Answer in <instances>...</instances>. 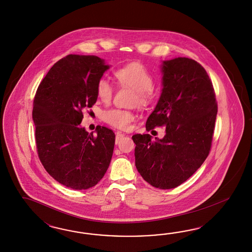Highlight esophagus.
<instances>
[{
	"instance_id": "34e87169",
	"label": "esophagus",
	"mask_w": 252,
	"mask_h": 252,
	"mask_svg": "<svg viewBox=\"0 0 252 252\" xmlns=\"http://www.w3.org/2000/svg\"><path fill=\"white\" fill-rule=\"evenodd\" d=\"M124 136H126V134H124L122 132H117V133H116V136H115V142L118 143V141H119Z\"/></svg>"
}]
</instances>
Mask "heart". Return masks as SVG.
<instances>
[{"label":"heart","instance_id":"b5f03b06","mask_svg":"<svg viewBox=\"0 0 252 252\" xmlns=\"http://www.w3.org/2000/svg\"><path fill=\"white\" fill-rule=\"evenodd\" d=\"M115 75L120 84L128 86L136 91L137 97L135 99L138 104L145 105L148 103L151 99L154 80L152 73L145 65L137 62L130 63L118 69ZM96 93L100 100L108 102L113 97L114 87L106 78H100L96 85ZM102 118L115 127L126 129L134 120V115L126 110L112 109L105 111Z\"/></svg>","mask_w":252,"mask_h":252}]
</instances>
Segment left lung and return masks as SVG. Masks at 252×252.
Returning <instances> with one entry per match:
<instances>
[{"mask_svg": "<svg viewBox=\"0 0 252 252\" xmlns=\"http://www.w3.org/2000/svg\"><path fill=\"white\" fill-rule=\"evenodd\" d=\"M161 93L146 122L147 131L165 126L161 139L132 137L137 172L160 189H175L190 177L209 155L217 103L205 69L187 57L162 61Z\"/></svg>", "mask_w": 252, "mask_h": 252, "instance_id": "1", "label": "left lung"}]
</instances>
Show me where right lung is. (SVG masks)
<instances>
[{"instance_id":"obj_1","label":"right lung","mask_w":252,"mask_h":252,"mask_svg":"<svg viewBox=\"0 0 252 252\" xmlns=\"http://www.w3.org/2000/svg\"><path fill=\"white\" fill-rule=\"evenodd\" d=\"M109 68L98 56L69 54L54 63L35 95L32 118L39 160L50 176L72 189L99 183L113 156L112 130L98 126L94 134L80 125Z\"/></svg>"}]
</instances>
